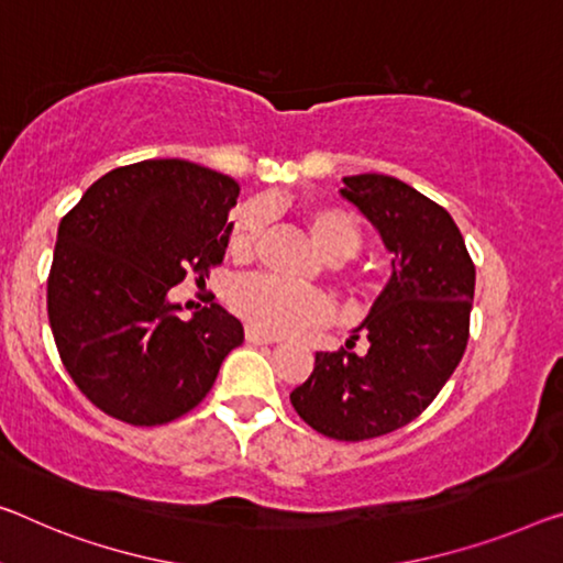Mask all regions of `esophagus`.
Wrapping results in <instances>:
<instances>
[{
  "label": "esophagus",
  "mask_w": 563,
  "mask_h": 563,
  "mask_svg": "<svg viewBox=\"0 0 563 563\" xmlns=\"http://www.w3.org/2000/svg\"><path fill=\"white\" fill-rule=\"evenodd\" d=\"M246 342L249 344H274L276 336L258 332V330H254V327H246Z\"/></svg>",
  "instance_id": "34e87169"
}]
</instances>
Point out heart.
Masks as SVG:
<instances>
[{
	"instance_id": "1",
	"label": "heart",
	"mask_w": 563,
	"mask_h": 563,
	"mask_svg": "<svg viewBox=\"0 0 563 563\" xmlns=\"http://www.w3.org/2000/svg\"><path fill=\"white\" fill-rule=\"evenodd\" d=\"M301 223L327 258H347L360 252L362 223L357 213L336 203H309L301 209ZM264 213L256 203H246L231 213L227 246L233 256L246 258L262 236ZM231 307L254 330L264 334H289L330 322L332 301L314 289H299L274 276H246L231 289Z\"/></svg>"
}]
</instances>
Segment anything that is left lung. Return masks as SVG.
<instances>
[{
	"label": "left lung",
	"instance_id": "8db88e82",
	"mask_svg": "<svg viewBox=\"0 0 563 563\" xmlns=\"http://www.w3.org/2000/svg\"><path fill=\"white\" fill-rule=\"evenodd\" d=\"M342 196L367 216L393 254V276L365 322L369 350L317 352L289 400L327 438L369 440L408 426L435 400L471 332L475 266L443 206L383 173L342 178Z\"/></svg>",
	"mask_w": 563,
	"mask_h": 563
}]
</instances>
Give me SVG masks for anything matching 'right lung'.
Wrapping results in <instances>:
<instances>
[{
	"label": "right lung",
	"instance_id": "1",
	"mask_svg": "<svg viewBox=\"0 0 563 563\" xmlns=\"http://www.w3.org/2000/svg\"><path fill=\"white\" fill-rule=\"evenodd\" d=\"M239 184L191 161H141L95 180L59 221L47 314L59 360L95 408L128 426L194 410L244 327L221 305L184 322L168 291L227 254Z\"/></svg>",
	"mask_w": 563,
	"mask_h": 563
}]
</instances>
